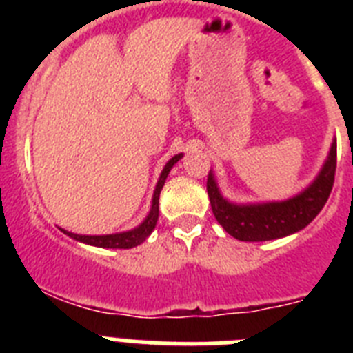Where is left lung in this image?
Masks as SVG:
<instances>
[{"label": "left lung", "instance_id": "obj_1", "mask_svg": "<svg viewBox=\"0 0 353 353\" xmlns=\"http://www.w3.org/2000/svg\"><path fill=\"white\" fill-rule=\"evenodd\" d=\"M334 173L336 139H332L329 155L316 179L292 198L267 203H233L223 196L212 170L207 191L215 219L226 233L242 242H265L304 230L327 203L334 185Z\"/></svg>", "mask_w": 353, "mask_h": 353}]
</instances>
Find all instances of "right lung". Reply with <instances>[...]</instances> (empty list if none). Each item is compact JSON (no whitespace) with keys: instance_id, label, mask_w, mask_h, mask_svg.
I'll return each mask as SVG.
<instances>
[{"instance_id":"add662e5","label":"right lung","mask_w":353,"mask_h":353,"mask_svg":"<svg viewBox=\"0 0 353 353\" xmlns=\"http://www.w3.org/2000/svg\"><path fill=\"white\" fill-rule=\"evenodd\" d=\"M183 155L179 154L171 157L170 161L166 162V166L162 168L161 176L157 180V185H155L154 198H152V207H150L148 215L145 217L139 226H136L134 230H129V232H121V233H111V235H77V233L67 232V230H61L65 235H68L70 239L77 240V242H83V244L95 245V248H104V249H130L136 248V245L143 244L146 239L150 236V233L155 230V224H157L159 219V196H161L162 185L166 182L168 174H170L171 168L176 164V162L182 159Z\"/></svg>"}]
</instances>
